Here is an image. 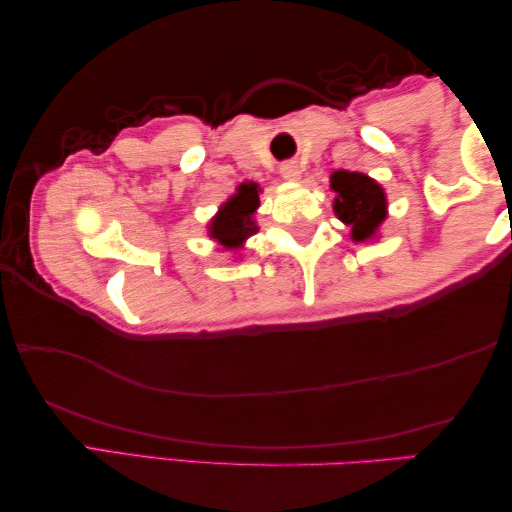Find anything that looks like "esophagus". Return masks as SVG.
Masks as SVG:
<instances>
[{"label": "esophagus", "instance_id": "esophagus-1", "mask_svg": "<svg viewBox=\"0 0 512 512\" xmlns=\"http://www.w3.org/2000/svg\"><path fill=\"white\" fill-rule=\"evenodd\" d=\"M281 177L288 179V181H299V177H301V167H299V163H295V161L283 163V165H281Z\"/></svg>", "mask_w": 512, "mask_h": 512}]
</instances>
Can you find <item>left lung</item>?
Segmentation results:
<instances>
[{
    "label": "left lung",
    "instance_id": "left-lung-1",
    "mask_svg": "<svg viewBox=\"0 0 512 512\" xmlns=\"http://www.w3.org/2000/svg\"><path fill=\"white\" fill-rule=\"evenodd\" d=\"M331 190L335 192L333 213L351 226V240H372L388 217V199L379 183L367 174L338 170L331 174Z\"/></svg>",
    "mask_w": 512,
    "mask_h": 512
}]
</instances>
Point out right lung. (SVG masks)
Wrapping results in <instances>:
<instances>
[{"label": "right lung", "mask_w": 512, "mask_h": 512, "mask_svg": "<svg viewBox=\"0 0 512 512\" xmlns=\"http://www.w3.org/2000/svg\"><path fill=\"white\" fill-rule=\"evenodd\" d=\"M258 192H261L258 183H240L236 195L224 201L211 224H208V236L220 242L224 249H240L245 245V240L258 231L254 222L256 208L261 206Z\"/></svg>", "instance_id": "1"}]
</instances>
